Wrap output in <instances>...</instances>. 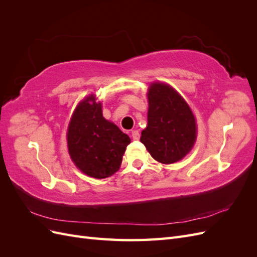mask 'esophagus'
I'll return each mask as SVG.
<instances>
[{
	"label": "esophagus",
	"instance_id": "esophagus-1",
	"mask_svg": "<svg viewBox=\"0 0 257 257\" xmlns=\"http://www.w3.org/2000/svg\"><path fill=\"white\" fill-rule=\"evenodd\" d=\"M131 136H132V138L134 139V141H138L139 137H141V135H139V132L136 131V130L131 132Z\"/></svg>",
	"mask_w": 257,
	"mask_h": 257
}]
</instances>
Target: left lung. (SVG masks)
Instances as JSON below:
<instances>
[{
	"instance_id": "left-lung-1",
	"label": "left lung",
	"mask_w": 257,
	"mask_h": 257,
	"mask_svg": "<svg viewBox=\"0 0 257 257\" xmlns=\"http://www.w3.org/2000/svg\"><path fill=\"white\" fill-rule=\"evenodd\" d=\"M148 100V126L142 132L141 142L154 160L173 164L195 143V118L185 100L167 84H151Z\"/></svg>"
}]
</instances>
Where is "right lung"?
Returning a JSON list of instances; mask_svg holds the SVG:
<instances>
[{"instance_id":"right-lung-1","label":"right lung","mask_w":257,"mask_h":257,"mask_svg":"<svg viewBox=\"0 0 257 257\" xmlns=\"http://www.w3.org/2000/svg\"><path fill=\"white\" fill-rule=\"evenodd\" d=\"M130 143L126 134L104 118L102 105L95 103L94 95L76 108L67 132L68 152L85 175L96 179L113 175Z\"/></svg>"}]
</instances>
